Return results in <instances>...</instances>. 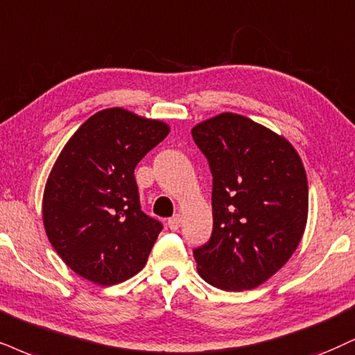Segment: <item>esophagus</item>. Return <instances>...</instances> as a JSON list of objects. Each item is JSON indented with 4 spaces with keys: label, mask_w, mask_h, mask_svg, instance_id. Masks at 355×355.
Returning <instances> with one entry per match:
<instances>
[{
    "label": "esophagus",
    "mask_w": 355,
    "mask_h": 355,
    "mask_svg": "<svg viewBox=\"0 0 355 355\" xmlns=\"http://www.w3.org/2000/svg\"><path fill=\"white\" fill-rule=\"evenodd\" d=\"M168 227H169L171 230H178L179 227H181V217H179V216L171 217L169 220H168Z\"/></svg>",
    "instance_id": "obj_1"
}]
</instances>
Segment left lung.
<instances>
[{
	"label": "left lung",
	"mask_w": 355,
	"mask_h": 355,
	"mask_svg": "<svg viewBox=\"0 0 355 355\" xmlns=\"http://www.w3.org/2000/svg\"><path fill=\"white\" fill-rule=\"evenodd\" d=\"M212 173L214 229L198 271L225 291L260 286L290 260L308 220V179L293 144L237 113L192 128Z\"/></svg>",
	"instance_id": "1"
}]
</instances>
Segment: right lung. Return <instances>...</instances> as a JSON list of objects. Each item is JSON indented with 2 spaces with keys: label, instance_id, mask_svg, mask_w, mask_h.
<instances>
[{
  "label": "right lung",
  "instance_id": "right-lung-1",
  "mask_svg": "<svg viewBox=\"0 0 355 355\" xmlns=\"http://www.w3.org/2000/svg\"><path fill=\"white\" fill-rule=\"evenodd\" d=\"M168 133L164 121L115 107L65 143L44 189L42 222L57 255L82 278L112 286L146 265L163 224L141 211L135 168Z\"/></svg>",
  "mask_w": 355,
  "mask_h": 355
}]
</instances>
